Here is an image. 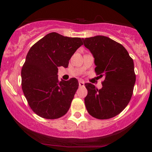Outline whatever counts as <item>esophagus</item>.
<instances>
[{
  "mask_svg": "<svg viewBox=\"0 0 152 152\" xmlns=\"http://www.w3.org/2000/svg\"><path fill=\"white\" fill-rule=\"evenodd\" d=\"M78 85H79L80 87H83L84 86V82L82 81H78Z\"/></svg>",
  "mask_w": 152,
  "mask_h": 152,
  "instance_id": "34e87169",
  "label": "esophagus"
}]
</instances>
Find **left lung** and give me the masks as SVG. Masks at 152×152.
Returning a JSON list of instances; mask_svg holds the SVG:
<instances>
[{
  "instance_id": "8db88e82",
  "label": "left lung",
  "mask_w": 152,
  "mask_h": 152,
  "mask_svg": "<svg viewBox=\"0 0 152 152\" xmlns=\"http://www.w3.org/2000/svg\"><path fill=\"white\" fill-rule=\"evenodd\" d=\"M82 40L93 55L96 74L105 78L101 89L92 83H85L87 111L98 119L114 117L126 108L133 94L136 82L133 59L121 44L106 36Z\"/></svg>"
}]
</instances>
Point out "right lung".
<instances>
[{
	"label": "right lung",
	"instance_id": "obj_1",
	"mask_svg": "<svg viewBox=\"0 0 152 152\" xmlns=\"http://www.w3.org/2000/svg\"><path fill=\"white\" fill-rule=\"evenodd\" d=\"M82 38L53 32L36 42L28 52L21 69L22 90L34 113L47 119L65 115L78 88L76 78L58 81V68H67Z\"/></svg>",
	"mask_w": 152,
	"mask_h": 152
}]
</instances>
